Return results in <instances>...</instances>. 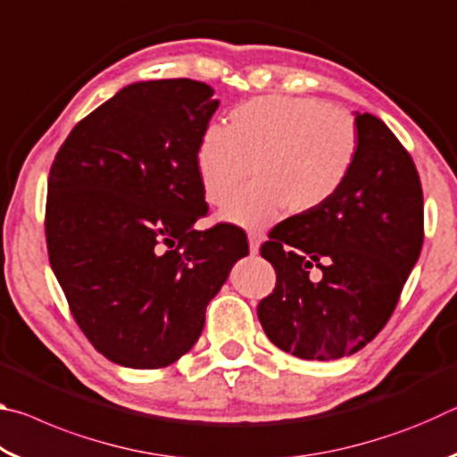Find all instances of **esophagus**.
I'll list each match as a JSON object with an SVG mask.
<instances>
[{"label": "esophagus", "instance_id": "esophagus-1", "mask_svg": "<svg viewBox=\"0 0 457 457\" xmlns=\"http://www.w3.org/2000/svg\"><path fill=\"white\" fill-rule=\"evenodd\" d=\"M262 239H264V234H262V231H250V234H247V242H250V252L252 253H258Z\"/></svg>", "mask_w": 457, "mask_h": 457}]
</instances>
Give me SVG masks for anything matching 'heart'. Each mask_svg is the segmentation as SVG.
<instances>
[{
    "label": "heart",
    "instance_id": "obj_1",
    "mask_svg": "<svg viewBox=\"0 0 457 457\" xmlns=\"http://www.w3.org/2000/svg\"><path fill=\"white\" fill-rule=\"evenodd\" d=\"M359 154L349 112L306 96H260L236 106L228 129L210 125L197 146V177L210 205H226L251 167L254 183L231 200L223 218L266 226L306 215L343 189Z\"/></svg>",
    "mask_w": 457,
    "mask_h": 457
}]
</instances>
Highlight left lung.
Instances as JSON below:
<instances>
[{
    "label": "left lung",
    "mask_w": 457,
    "mask_h": 457,
    "mask_svg": "<svg viewBox=\"0 0 457 457\" xmlns=\"http://www.w3.org/2000/svg\"><path fill=\"white\" fill-rule=\"evenodd\" d=\"M359 154L320 210L292 215L260 253L276 270L260 300L268 338L298 359L361 351L391 319L423 245V191L411 154L381 119L357 112Z\"/></svg>",
    "instance_id": "8db88e82"
}]
</instances>
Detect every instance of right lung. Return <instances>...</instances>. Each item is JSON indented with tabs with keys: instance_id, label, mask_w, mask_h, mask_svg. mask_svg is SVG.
<instances>
[{
	"instance_id": "right-lung-1",
	"label": "right lung",
	"mask_w": 457,
	"mask_h": 457,
	"mask_svg": "<svg viewBox=\"0 0 457 457\" xmlns=\"http://www.w3.org/2000/svg\"><path fill=\"white\" fill-rule=\"evenodd\" d=\"M218 106L197 80L130 84L54 157L50 266L84 337L117 365L161 369L183 357L229 268L250 252L229 223L193 228L207 215L197 146Z\"/></svg>"
}]
</instances>
